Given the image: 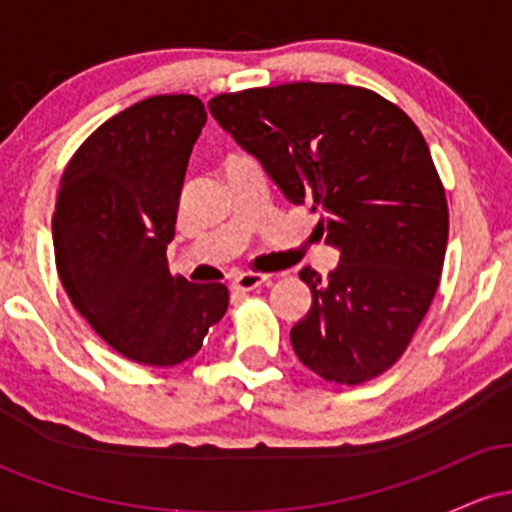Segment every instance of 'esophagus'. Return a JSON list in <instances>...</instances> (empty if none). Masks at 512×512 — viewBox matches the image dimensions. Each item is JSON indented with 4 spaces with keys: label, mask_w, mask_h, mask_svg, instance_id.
<instances>
[{
    "label": "esophagus",
    "mask_w": 512,
    "mask_h": 512,
    "mask_svg": "<svg viewBox=\"0 0 512 512\" xmlns=\"http://www.w3.org/2000/svg\"><path fill=\"white\" fill-rule=\"evenodd\" d=\"M269 281V276L267 274H257V272H243V274H238L236 279L231 281V289L233 291H252V289H257V286H262V284H267Z\"/></svg>",
    "instance_id": "obj_1"
}]
</instances>
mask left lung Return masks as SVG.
Wrapping results in <instances>:
<instances>
[{"label":"left lung","mask_w":512,"mask_h":512,"mask_svg":"<svg viewBox=\"0 0 512 512\" xmlns=\"http://www.w3.org/2000/svg\"><path fill=\"white\" fill-rule=\"evenodd\" d=\"M209 113L339 250L291 330L303 366L358 385L387 370L436 296L448 202L419 127L368 88L296 81L211 98Z\"/></svg>","instance_id":"left-lung-1"}]
</instances>
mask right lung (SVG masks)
<instances>
[{
    "label": "right lung",
    "instance_id": "right-lung-1",
    "mask_svg": "<svg viewBox=\"0 0 512 512\" xmlns=\"http://www.w3.org/2000/svg\"><path fill=\"white\" fill-rule=\"evenodd\" d=\"M195 96H151L103 122L64 168L52 245L69 301L103 342L144 366H178L228 308L219 281L173 276L166 250L192 146Z\"/></svg>",
    "mask_w": 512,
    "mask_h": 512
}]
</instances>
